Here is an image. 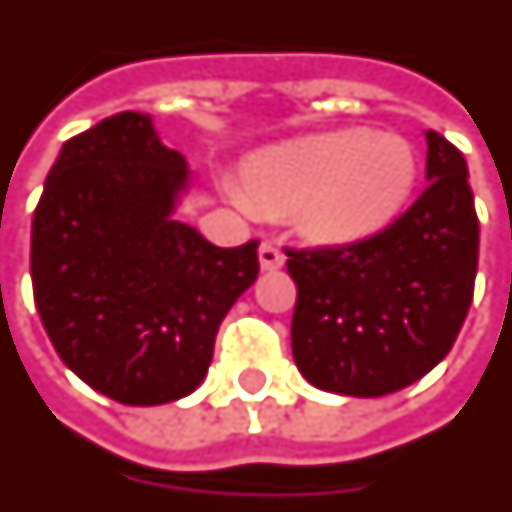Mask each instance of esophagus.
I'll use <instances>...</instances> for the list:
<instances>
[{"instance_id":"34e87169","label":"esophagus","mask_w":512,"mask_h":512,"mask_svg":"<svg viewBox=\"0 0 512 512\" xmlns=\"http://www.w3.org/2000/svg\"><path fill=\"white\" fill-rule=\"evenodd\" d=\"M259 264H261V270H264V272L281 270L283 264H286V256H283L281 248H275L272 242H261Z\"/></svg>"}]
</instances>
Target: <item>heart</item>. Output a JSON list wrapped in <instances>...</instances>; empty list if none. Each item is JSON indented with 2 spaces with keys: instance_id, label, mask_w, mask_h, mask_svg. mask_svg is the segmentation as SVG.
I'll return each instance as SVG.
<instances>
[{
  "instance_id": "1",
  "label": "heart",
  "mask_w": 512,
  "mask_h": 512,
  "mask_svg": "<svg viewBox=\"0 0 512 512\" xmlns=\"http://www.w3.org/2000/svg\"><path fill=\"white\" fill-rule=\"evenodd\" d=\"M414 182L417 152L404 136L333 130L256 152L231 199L242 210L292 212L322 245H354L398 220Z\"/></svg>"
}]
</instances>
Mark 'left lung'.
<instances>
[{"label": "left lung", "instance_id": "left-lung-1", "mask_svg": "<svg viewBox=\"0 0 512 512\" xmlns=\"http://www.w3.org/2000/svg\"><path fill=\"white\" fill-rule=\"evenodd\" d=\"M428 188L352 248L289 251L292 352L324 393L379 398L445 360L472 305L480 226L466 160L425 130Z\"/></svg>", "mask_w": 512, "mask_h": 512}]
</instances>
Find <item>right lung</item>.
<instances>
[{"instance_id":"add662e5","label":"right lung","mask_w":512,"mask_h":512,"mask_svg":"<svg viewBox=\"0 0 512 512\" xmlns=\"http://www.w3.org/2000/svg\"><path fill=\"white\" fill-rule=\"evenodd\" d=\"M193 185L155 122L122 111L59 152L32 220V289L62 363L128 406L190 395L259 275L256 242L218 248L177 220Z\"/></svg>"}]
</instances>
